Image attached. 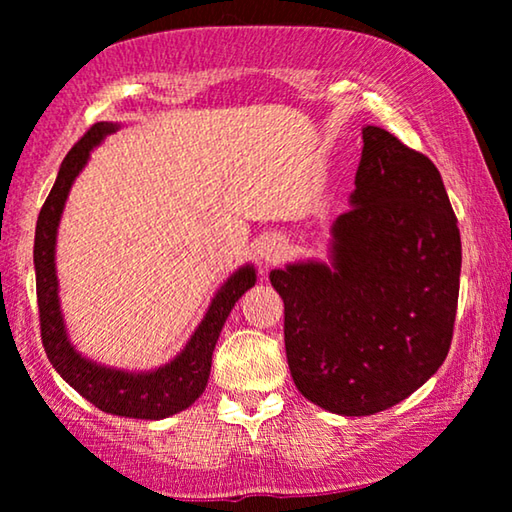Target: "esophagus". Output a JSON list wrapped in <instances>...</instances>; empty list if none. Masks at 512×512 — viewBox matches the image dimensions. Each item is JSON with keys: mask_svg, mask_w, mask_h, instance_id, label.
<instances>
[{"mask_svg": "<svg viewBox=\"0 0 512 512\" xmlns=\"http://www.w3.org/2000/svg\"><path fill=\"white\" fill-rule=\"evenodd\" d=\"M283 252H285V243L281 241V238L271 236V238H267V241H264L262 250H260V257L267 264H271V262H276L278 257L283 255Z\"/></svg>", "mask_w": 512, "mask_h": 512, "instance_id": "1", "label": "esophagus"}]
</instances>
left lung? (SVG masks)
Returning a JSON list of instances; mask_svg holds the SVG:
<instances>
[{"mask_svg":"<svg viewBox=\"0 0 512 512\" xmlns=\"http://www.w3.org/2000/svg\"><path fill=\"white\" fill-rule=\"evenodd\" d=\"M351 208L327 262L269 274L285 304V353L299 393L342 417L398 405L452 344L461 236L438 168L379 126L363 128Z\"/></svg>","mask_w":512,"mask_h":512,"instance_id":"8db88e82","label":"left lung"}]
</instances>
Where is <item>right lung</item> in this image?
I'll list each match as a JSON object with an SVG mask.
<instances>
[{
  "label": "right lung",
  "mask_w": 512,
  "mask_h": 512,
  "mask_svg": "<svg viewBox=\"0 0 512 512\" xmlns=\"http://www.w3.org/2000/svg\"><path fill=\"white\" fill-rule=\"evenodd\" d=\"M114 131H119V124H112V121H100L88 128V133L60 163L56 185L46 196L42 213H39L37 231H34L39 323H42V342L51 365L74 391L84 395L88 403L107 414H117V417L154 421L187 410L206 391L210 363H213V351L222 327L243 292L255 285L257 271L252 264H243L222 283V288L210 299L206 316L194 330V335L189 337L185 349L166 365L145 372H131L81 356L77 346L70 342L63 309H60L56 274L58 227L70 189L91 159L93 147H98Z\"/></svg>",
  "instance_id": "add662e5"
}]
</instances>
